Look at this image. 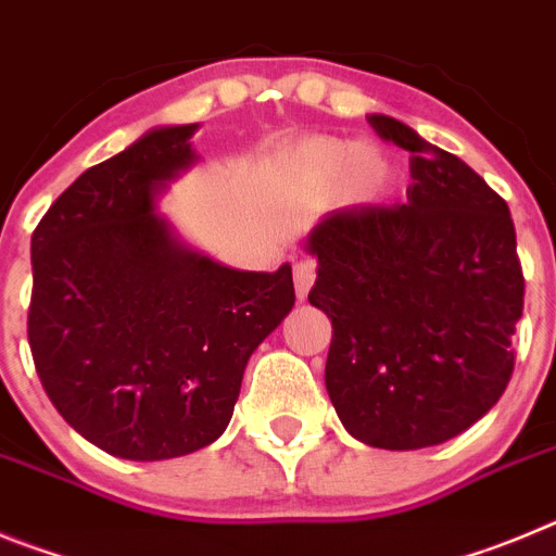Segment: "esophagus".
<instances>
[{"label":"esophagus","mask_w":556,"mask_h":556,"mask_svg":"<svg viewBox=\"0 0 556 556\" xmlns=\"http://www.w3.org/2000/svg\"><path fill=\"white\" fill-rule=\"evenodd\" d=\"M314 278H317V264L312 258H301L294 264V294H298V301H306Z\"/></svg>","instance_id":"34e87169"}]
</instances>
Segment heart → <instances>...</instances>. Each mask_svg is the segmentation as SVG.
<instances>
[{"label":"heart","instance_id":"heart-1","mask_svg":"<svg viewBox=\"0 0 556 556\" xmlns=\"http://www.w3.org/2000/svg\"><path fill=\"white\" fill-rule=\"evenodd\" d=\"M301 172L306 184L328 191L342 184L345 198H376L392 178L390 161L378 150L353 147L337 139H314L301 150Z\"/></svg>","mask_w":556,"mask_h":556}]
</instances>
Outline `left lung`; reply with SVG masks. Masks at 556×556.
Wrapping results in <instances>:
<instances>
[{
  "instance_id": "8db88e82",
  "label": "left lung",
  "mask_w": 556,
  "mask_h": 556,
  "mask_svg": "<svg viewBox=\"0 0 556 556\" xmlns=\"http://www.w3.org/2000/svg\"><path fill=\"white\" fill-rule=\"evenodd\" d=\"M370 127L412 155L406 203L351 205L308 233L312 306L331 317L326 387L356 440L440 445L488 415L515 367L523 269L498 191L404 122Z\"/></svg>"
}]
</instances>
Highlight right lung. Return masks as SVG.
<instances>
[{"instance_id":"obj_1","label":"right lung","mask_w":556,"mask_h":556,"mask_svg":"<svg viewBox=\"0 0 556 556\" xmlns=\"http://www.w3.org/2000/svg\"><path fill=\"white\" fill-rule=\"evenodd\" d=\"M198 125L91 166L33 230L27 339L63 420L122 459H172L228 429L255 348L294 306L292 267L239 273L172 239L155 194Z\"/></svg>"}]
</instances>
